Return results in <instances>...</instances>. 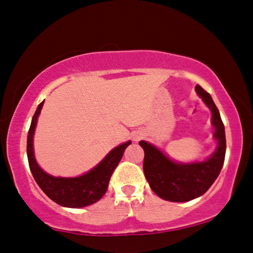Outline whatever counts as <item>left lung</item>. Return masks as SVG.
<instances>
[{
	"mask_svg": "<svg viewBox=\"0 0 253 253\" xmlns=\"http://www.w3.org/2000/svg\"><path fill=\"white\" fill-rule=\"evenodd\" d=\"M196 94L211 111V124L217 140L215 152L203 162L178 163L169 158L153 144L140 140L144 153V174L153 192L159 198L170 202H187L194 200L211 188L221 172L225 157L224 126L211 94L196 84Z\"/></svg>",
	"mask_w": 253,
	"mask_h": 253,
	"instance_id": "left-lung-1",
	"label": "left lung"
}]
</instances>
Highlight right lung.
I'll return each instance as SVG.
<instances>
[{
    "instance_id": "obj_1",
    "label": "right lung",
    "mask_w": 253,
    "mask_h": 253,
    "mask_svg": "<svg viewBox=\"0 0 253 253\" xmlns=\"http://www.w3.org/2000/svg\"><path fill=\"white\" fill-rule=\"evenodd\" d=\"M42 104L44 101L39 104L32 117L26 145L29 166L36 182L52 201L62 207L83 208L93 205L106 194L110 176L122 159L124 151L131 144V140H127L126 143L121 144L111 150L94 169L83 175L75 178H61L48 174L39 167L34 151V134Z\"/></svg>"
}]
</instances>
